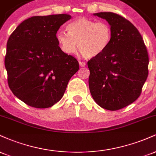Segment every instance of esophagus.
<instances>
[{"label": "esophagus", "instance_id": "34e87169", "mask_svg": "<svg viewBox=\"0 0 156 156\" xmlns=\"http://www.w3.org/2000/svg\"><path fill=\"white\" fill-rule=\"evenodd\" d=\"M79 65H80V67H85V66H86V62H79Z\"/></svg>", "mask_w": 156, "mask_h": 156}]
</instances>
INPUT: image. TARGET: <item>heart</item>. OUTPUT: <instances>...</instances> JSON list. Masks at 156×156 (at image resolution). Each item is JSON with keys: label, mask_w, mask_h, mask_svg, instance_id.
<instances>
[{"label": "heart", "mask_w": 156, "mask_h": 156, "mask_svg": "<svg viewBox=\"0 0 156 156\" xmlns=\"http://www.w3.org/2000/svg\"><path fill=\"white\" fill-rule=\"evenodd\" d=\"M67 31H60L56 34L61 48L67 54L76 53L78 44L83 57L94 58L103 53L112 42V29L105 22L80 17L68 25Z\"/></svg>", "instance_id": "1"}]
</instances>
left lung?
Returning <instances> with one entry per match:
<instances>
[{
	"label": "left lung",
	"instance_id": "obj_1",
	"mask_svg": "<svg viewBox=\"0 0 156 156\" xmlns=\"http://www.w3.org/2000/svg\"><path fill=\"white\" fill-rule=\"evenodd\" d=\"M94 15L109 23L112 38L103 53L87 62L89 89L100 106L117 111L140 96L148 76V52L139 31L129 20L113 12Z\"/></svg>",
	"mask_w": 156,
	"mask_h": 156
}]
</instances>
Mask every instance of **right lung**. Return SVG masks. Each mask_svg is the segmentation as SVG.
Returning a JSON list of instances; mask_svg holds the SVG:
<instances>
[{
  "instance_id": "obj_1",
  "label": "right lung",
  "mask_w": 156,
  "mask_h": 156,
  "mask_svg": "<svg viewBox=\"0 0 156 156\" xmlns=\"http://www.w3.org/2000/svg\"><path fill=\"white\" fill-rule=\"evenodd\" d=\"M70 18L66 14L34 16L21 23L8 39L5 67L9 87L29 106H53L79 69L76 58L61 50L56 38L60 26Z\"/></svg>"
}]
</instances>
